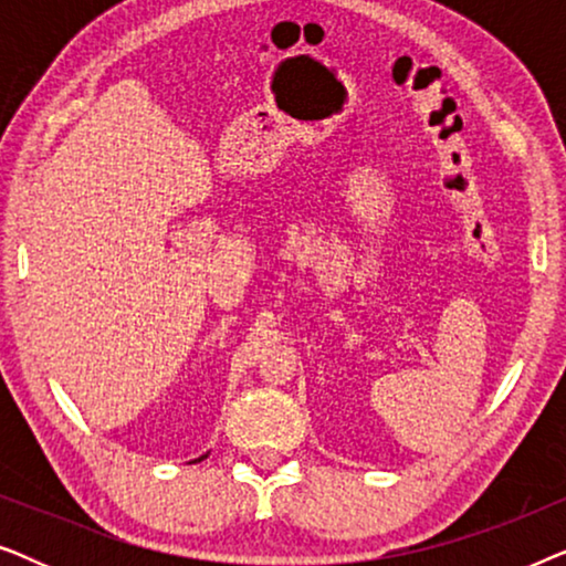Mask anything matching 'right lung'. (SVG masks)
I'll return each mask as SVG.
<instances>
[{
    "label": "right lung",
    "instance_id": "obj_1",
    "mask_svg": "<svg viewBox=\"0 0 566 566\" xmlns=\"http://www.w3.org/2000/svg\"><path fill=\"white\" fill-rule=\"evenodd\" d=\"M208 455V453H206ZM206 455H200V459H206ZM200 459H196V461H200Z\"/></svg>",
    "mask_w": 566,
    "mask_h": 566
}]
</instances>
